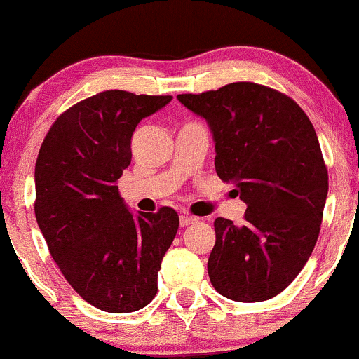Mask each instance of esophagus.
Masks as SVG:
<instances>
[{
    "instance_id": "1",
    "label": "esophagus",
    "mask_w": 359,
    "mask_h": 359,
    "mask_svg": "<svg viewBox=\"0 0 359 359\" xmlns=\"http://www.w3.org/2000/svg\"><path fill=\"white\" fill-rule=\"evenodd\" d=\"M197 217H194V216H188V214H183V216L180 217V224L181 226H190V224H195L197 223Z\"/></svg>"
}]
</instances>
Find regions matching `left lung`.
Here are the masks:
<instances>
[{
    "label": "left lung",
    "instance_id": "left-lung-1",
    "mask_svg": "<svg viewBox=\"0 0 359 359\" xmlns=\"http://www.w3.org/2000/svg\"><path fill=\"white\" fill-rule=\"evenodd\" d=\"M178 100L207 121L217 176L247 204L242 226L214 221L210 283L231 301L275 297L304 268L320 235L328 172L315 128L294 100L256 83Z\"/></svg>",
    "mask_w": 359,
    "mask_h": 359
}]
</instances>
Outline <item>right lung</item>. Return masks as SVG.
<instances>
[{"label":"right lung","instance_id":"obj_1","mask_svg":"<svg viewBox=\"0 0 359 359\" xmlns=\"http://www.w3.org/2000/svg\"><path fill=\"white\" fill-rule=\"evenodd\" d=\"M171 100L102 91L65 110L39 149L36 221L70 287L102 311H138L152 301L178 231L175 209L135 216L117 188L136 126Z\"/></svg>","mask_w":359,"mask_h":359}]
</instances>
